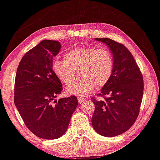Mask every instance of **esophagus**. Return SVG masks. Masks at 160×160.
Instances as JSON below:
<instances>
[{
  "mask_svg": "<svg viewBox=\"0 0 160 160\" xmlns=\"http://www.w3.org/2000/svg\"><path fill=\"white\" fill-rule=\"evenodd\" d=\"M78 102H79V103H83V102L85 101V98H80V97H78Z\"/></svg>",
  "mask_w": 160,
  "mask_h": 160,
  "instance_id": "esophagus-1",
  "label": "esophagus"
}]
</instances>
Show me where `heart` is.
I'll return each instance as SVG.
<instances>
[{
  "label": "heart",
  "mask_w": 160,
  "mask_h": 160,
  "mask_svg": "<svg viewBox=\"0 0 160 160\" xmlns=\"http://www.w3.org/2000/svg\"><path fill=\"white\" fill-rule=\"evenodd\" d=\"M52 68L65 85H70L81 71L83 78L68 88V92L80 97L91 93L96 87H103L110 80L113 70V59L106 48L78 47L67 52L65 60L55 59Z\"/></svg>",
  "instance_id": "heart-1"
}]
</instances>
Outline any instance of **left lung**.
<instances>
[{"label":"left lung","mask_w":160,"mask_h":160,"mask_svg":"<svg viewBox=\"0 0 160 160\" xmlns=\"http://www.w3.org/2000/svg\"><path fill=\"white\" fill-rule=\"evenodd\" d=\"M108 45L113 58L110 80L98 95L103 99L91 100L95 111L91 119L97 133L103 137L120 135L132 127L139 116L144 80L132 53L124 45L108 38H95Z\"/></svg>","instance_id":"1"}]
</instances>
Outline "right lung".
I'll return each instance as SVG.
<instances>
[{"label":"right lung","mask_w":160,"mask_h":160,"mask_svg":"<svg viewBox=\"0 0 160 160\" xmlns=\"http://www.w3.org/2000/svg\"><path fill=\"white\" fill-rule=\"evenodd\" d=\"M60 48L57 41L43 40L23 55L16 71L15 106L27 127L42 139L62 137L78 104L75 95L55 100L63 88L52 64Z\"/></svg>","instance_id":"add662e5"}]
</instances>
